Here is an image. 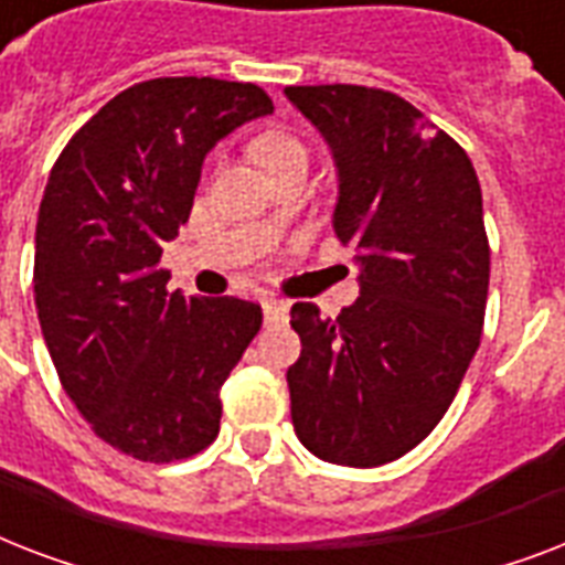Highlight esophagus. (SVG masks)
I'll return each mask as SVG.
<instances>
[{
    "instance_id": "34e87169",
    "label": "esophagus",
    "mask_w": 565,
    "mask_h": 565,
    "mask_svg": "<svg viewBox=\"0 0 565 565\" xmlns=\"http://www.w3.org/2000/svg\"><path fill=\"white\" fill-rule=\"evenodd\" d=\"M264 319H266V326H278V322H284V319H287V301L281 299L264 301Z\"/></svg>"
}]
</instances>
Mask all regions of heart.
I'll list each match as a JSON object with an SVG mask.
<instances>
[{
    "instance_id": "heart-1",
    "label": "heart",
    "mask_w": 565,
    "mask_h": 565,
    "mask_svg": "<svg viewBox=\"0 0 565 565\" xmlns=\"http://www.w3.org/2000/svg\"><path fill=\"white\" fill-rule=\"evenodd\" d=\"M252 154L266 172H275L281 170L284 163L308 158V149H305L299 137L287 135V131H266L252 143Z\"/></svg>"
}]
</instances>
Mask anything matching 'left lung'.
I'll return each mask as SVG.
<instances>
[{
    "label": "left lung",
    "mask_w": 565,
    "mask_h": 565,
    "mask_svg": "<svg viewBox=\"0 0 565 565\" xmlns=\"http://www.w3.org/2000/svg\"><path fill=\"white\" fill-rule=\"evenodd\" d=\"M284 93L331 146L334 234L361 264V296L337 319L292 305V428L328 463L372 469L437 428L478 352L490 287L481 184L469 154L395 93Z\"/></svg>",
    "instance_id": "obj_1"
}]
</instances>
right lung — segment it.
Wrapping results in <instances>:
<instances>
[{
  "instance_id": "obj_1",
  "label": "right lung",
  "mask_w": 565,
  "mask_h": 565,
  "mask_svg": "<svg viewBox=\"0 0 565 565\" xmlns=\"http://www.w3.org/2000/svg\"><path fill=\"white\" fill-rule=\"evenodd\" d=\"M266 114L257 84L152 78L93 114L49 172L34 234L40 328L66 395L122 455L172 463L220 434V390L264 313L170 292L158 264L190 220L204 154Z\"/></svg>"
}]
</instances>
